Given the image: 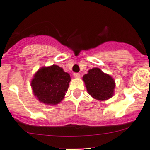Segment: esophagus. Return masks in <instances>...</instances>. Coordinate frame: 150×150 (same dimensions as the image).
Segmentation results:
<instances>
[{"mask_svg": "<svg viewBox=\"0 0 150 150\" xmlns=\"http://www.w3.org/2000/svg\"><path fill=\"white\" fill-rule=\"evenodd\" d=\"M73 76H74V78H79L80 77H81V74H80V73H74Z\"/></svg>", "mask_w": 150, "mask_h": 150, "instance_id": "1", "label": "esophagus"}]
</instances>
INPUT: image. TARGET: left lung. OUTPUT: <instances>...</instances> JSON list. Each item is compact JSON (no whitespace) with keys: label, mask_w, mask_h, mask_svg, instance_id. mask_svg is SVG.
<instances>
[{"label":"left lung","mask_w":150,"mask_h":150,"mask_svg":"<svg viewBox=\"0 0 150 150\" xmlns=\"http://www.w3.org/2000/svg\"><path fill=\"white\" fill-rule=\"evenodd\" d=\"M88 93L94 99L105 101L112 97L115 82L111 75L98 67L90 69L83 77Z\"/></svg>","instance_id":"left-lung-1"}]
</instances>
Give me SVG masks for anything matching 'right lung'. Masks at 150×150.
I'll return each mask as SVG.
<instances>
[{
  "label": "right lung",
  "mask_w": 150,
  "mask_h": 150,
  "mask_svg": "<svg viewBox=\"0 0 150 150\" xmlns=\"http://www.w3.org/2000/svg\"><path fill=\"white\" fill-rule=\"evenodd\" d=\"M71 81L70 75L59 66L42 67L31 80L33 93L46 105H57L63 100Z\"/></svg>",
  "instance_id": "1"
}]
</instances>
